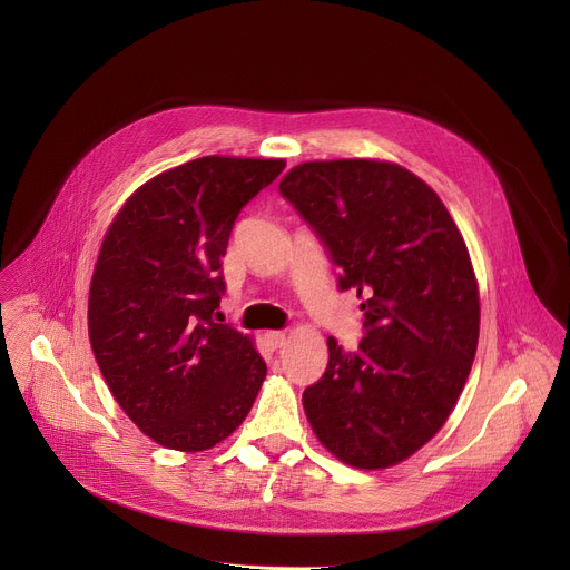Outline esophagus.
Segmentation results:
<instances>
[{
	"mask_svg": "<svg viewBox=\"0 0 570 570\" xmlns=\"http://www.w3.org/2000/svg\"><path fill=\"white\" fill-rule=\"evenodd\" d=\"M266 341L271 347H282L286 343V334L284 332H266Z\"/></svg>",
	"mask_w": 570,
	"mask_h": 570,
	"instance_id": "1",
	"label": "esophagus"
}]
</instances>
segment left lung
<instances>
[{
  "label": "left lung",
  "instance_id": "left-lung-1",
  "mask_svg": "<svg viewBox=\"0 0 570 570\" xmlns=\"http://www.w3.org/2000/svg\"><path fill=\"white\" fill-rule=\"evenodd\" d=\"M279 191L365 315L358 350L327 338L304 413L345 464L392 466L444 426L475 356L480 299L464 238L438 194L390 161H304Z\"/></svg>",
  "mask_w": 570,
  "mask_h": 570
}]
</instances>
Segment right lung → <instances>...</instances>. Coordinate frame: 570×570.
I'll return each mask as SVG.
<instances>
[{"label": "right lung", "mask_w": 570, "mask_h": 570, "mask_svg": "<svg viewBox=\"0 0 570 570\" xmlns=\"http://www.w3.org/2000/svg\"><path fill=\"white\" fill-rule=\"evenodd\" d=\"M284 159L207 155L141 185L95 266L88 330L124 413L157 444L205 451L248 417L266 379L253 338L216 322L238 212Z\"/></svg>", "instance_id": "add662e5"}]
</instances>
